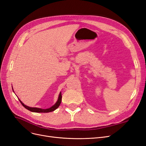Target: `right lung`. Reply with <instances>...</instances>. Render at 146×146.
I'll list each match as a JSON object with an SVG mask.
<instances>
[{
  "label": "right lung",
  "instance_id": "obj_1",
  "mask_svg": "<svg viewBox=\"0 0 146 146\" xmlns=\"http://www.w3.org/2000/svg\"><path fill=\"white\" fill-rule=\"evenodd\" d=\"M19 100L21 102V104L24 107L25 109H27V110H29L32 112H36V113H48V112H51L53 111L54 110H55L56 109H58L59 107V106H60V103H61V101H62V94H61V92H60L59 95L58 97V100L55 103V104L53 105L52 107H51L49 109H40V108H37V107H30L29 106H27L26 105H25L19 99Z\"/></svg>",
  "mask_w": 146,
  "mask_h": 146
}]
</instances>
